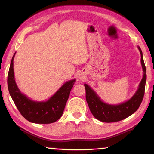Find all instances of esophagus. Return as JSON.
<instances>
[{
	"label": "esophagus",
	"instance_id": "34e87169",
	"mask_svg": "<svg viewBox=\"0 0 154 154\" xmlns=\"http://www.w3.org/2000/svg\"><path fill=\"white\" fill-rule=\"evenodd\" d=\"M84 77H85V76H84L83 74H79V76H78V79L81 80V79H83Z\"/></svg>",
	"mask_w": 154,
	"mask_h": 154
}]
</instances>
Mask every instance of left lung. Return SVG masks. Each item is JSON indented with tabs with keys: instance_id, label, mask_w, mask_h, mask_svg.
<instances>
[{
	"instance_id": "obj_1",
	"label": "left lung",
	"mask_w": 154,
	"mask_h": 154,
	"mask_svg": "<svg viewBox=\"0 0 154 154\" xmlns=\"http://www.w3.org/2000/svg\"><path fill=\"white\" fill-rule=\"evenodd\" d=\"M141 55V64L143 77L134 94L126 102L119 104H109L100 99L94 91L87 84H84L86 91V100L91 113L94 118L101 122H114L125 119L132 115L138 108L144 95L146 82V69L141 49L138 46Z\"/></svg>"
}]
</instances>
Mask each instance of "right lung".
Listing matches in <instances>:
<instances>
[{
    "label": "right lung",
    "mask_w": 154,
    "mask_h": 154,
    "mask_svg": "<svg viewBox=\"0 0 154 154\" xmlns=\"http://www.w3.org/2000/svg\"><path fill=\"white\" fill-rule=\"evenodd\" d=\"M16 54V53H15ZM12 58L8 75V88L11 97L19 112L29 122L50 124L60 119L63 112L70 91L76 79L65 82L53 96L46 101H35L21 93L16 83L14 73V58Z\"/></svg>",
    "instance_id": "add662e5"
}]
</instances>
